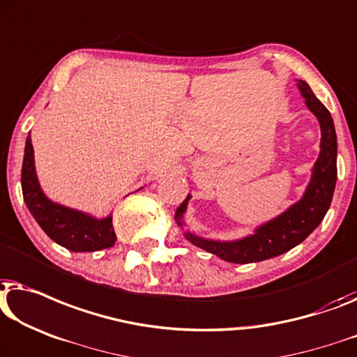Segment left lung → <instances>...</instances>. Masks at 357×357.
<instances>
[{
    "label": "left lung",
    "mask_w": 357,
    "mask_h": 357,
    "mask_svg": "<svg viewBox=\"0 0 357 357\" xmlns=\"http://www.w3.org/2000/svg\"><path fill=\"white\" fill-rule=\"evenodd\" d=\"M298 89L301 91L307 109L317 117L320 126V153L312 167V175L301 199L291 204L285 213L273 217L272 220L256 227L251 235L240 240L220 241L198 236L191 231H185V238L201 250L215 255L220 259L234 264H250L271 259L290 251L304 241L320 222L332 203L335 183H337V133H335L333 119L327 107L314 95L311 86L304 80H298ZM191 196L178 206L175 211L177 225H185L183 215Z\"/></svg>",
    "instance_id": "1"
}]
</instances>
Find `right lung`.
<instances>
[{"instance_id": "obj_1", "label": "right lung", "mask_w": 357, "mask_h": 357, "mask_svg": "<svg viewBox=\"0 0 357 357\" xmlns=\"http://www.w3.org/2000/svg\"><path fill=\"white\" fill-rule=\"evenodd\" d=\"M22 195L30 214L38 222L51 240L75 252L100 251L116 243V231L112 227V215L96 219L82 211L67 208L51 201L40 187L35 170L33 146L30 133L25 142L22 162Z\"/></svg>"}]
</instances>
